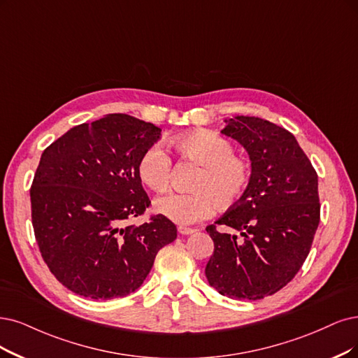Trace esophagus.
<instances>
[{
	"instance_id": "34e87169",
	"label": "esophagus",
	"mask_w": 358,
	"mask_h": 358,
	"mask_svg": "<svg viewBox=\"0 0 358 358\" xmlns=\"http://www.w3.org/2000/svg\"><path fill=\"white\" fill-rule=\"evenodd\" d=\"M196 230L194 229H189V227H178V233L182 234V236H189V234H193Z\"/></svg>"
}]
</instances>
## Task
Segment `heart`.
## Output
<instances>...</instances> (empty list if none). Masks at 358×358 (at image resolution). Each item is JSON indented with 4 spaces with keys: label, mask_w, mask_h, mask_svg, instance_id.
<instances>
[{
    "label": "heart",
    "mask_w": 358,
    "mask_h": 358,
    "mask_svg": "<svg viewBox=\"0 0 358 358\" xmlns=\"http://www.w3.org/2000/svg\"><path fill=\"white\" fill-rule=\"evenodd\" d=\"M184 161L197 168L189 184L190 193L169 192L157 197L155 209L180 226H189L213 215L215 206L229 209L239 203L250 181V165L234 153V145L215 131L201 129L171 141ZM171 159L161 145L152 144L137 159V176L150 190L168 186Z\"/></svg>",
    "instance_id": "heart-1"
}]
</instances>
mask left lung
I'll use <instances>...</instances> for the list:
<instances>
[{
  "mask_svg": "<svg viewBox=\"0 0 358 358\" xmlns=\"http://www.w3.org/2000/svg\"><path fill=\"white\" fill-rule=\"evenodd\" d=\"M226 124L221 132L243 145L252 171L241 202L206 227L214 254L205 274L221 295L257 301L285 287L308 257L320 222L319 178L287 129L255 116Z\"/></svg>",
  "mask_w": 358,
  "mask_h": 358,
  "instance_id": "1",
  "label": "left lung"
}]
</instances>
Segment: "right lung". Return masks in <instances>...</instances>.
<instances>
[{"instance_id":"1","label":"right lung","mask_w":358,"mask_h":358,"mask_svg":"<svg viewBox=\"0 0 358 358\" xmlns=\"http://www.w3.org/2000/svg\"><path fill=\"white\" fill-rule=\"evenodd\" d=\"M159 136L150 122L112 113L71 128L43 152L31 187L35 239L50 271L76 295L132 294L159 249L177 239L161 214L127 224L150 205L137 159Z\"/></svg>"}]
</instances>
